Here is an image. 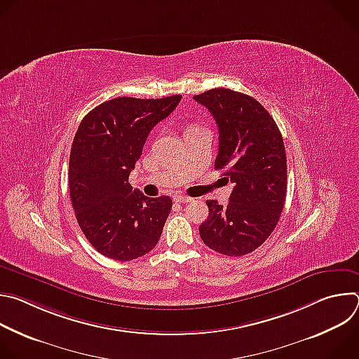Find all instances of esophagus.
Segmentation results:
<instances>
[{"label":"esophagus","instance_id":"esophagus-1","mask_svg":"<svg viewBox=\"0 0 359 359\" xmlns=\"http://www.w3.org/2000/svg\"><path fill=\"white\" fill-rule=\"evenodd\" d=\"M191 200H193V198L189 197V196H183V194L175 196V201H177V203H189V201H191Z\"/></svg>","mask_w":359,"mask_h":359}]
</instances>
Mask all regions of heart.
I'll list each match as a JSON object with an SVG mask.
<instances>
[{"label":"heart","mask_w":359,"mask_h":359,"mask_svg":"<svg viewBox=\"0 0 359 359\" xmlns=\"http://www.w3.org/2000/svg\"><path fill=\"white\" fill-rule=\"evenodd\" d=\"M193 128H194V126H191V128H189V129H193Z\"/></svg>","instance_id":"heart-1"}]
</instances>
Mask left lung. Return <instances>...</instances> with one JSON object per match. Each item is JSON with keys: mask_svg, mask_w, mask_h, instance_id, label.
<instances>
[{"mask_svg": "<svg viewBox=\"0 0 359 359\" xmlns=\"http://www.w3.org/2000/svg\"><path fill=\"white\" fill-rule=\"evenodd\" d=\"M219 128L216 169L234 184L227 206L208 200L209 217L198 227L212 250L240 257L259 248L276 229L287 194V156L271 115L254 97L226 88L193 96Z\"/></svg>", "mask_w": 359, "mask_h": 359, "instance_id": "obj_1", "label": "left lung"}]
</instances>
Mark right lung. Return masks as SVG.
<instances>
[{
    "instance_id": "right-lung-1",
    "label": "right lung",
    "mask_w": 359,
    "mask_h": 359,
    "mask_svg": "<svg viewBox=\"0 0 359 359\" xmlns=\"http://www.w3.org/2000/svg\"><path fill=\"white\" fill-rule=\"evenodd\" d=\"M182 95L121 96L93 108L79 123L69 156V194L81 230L96 251L118 262L142 257L158 244L172 198H150L129 183L143 144Z\"/></svg>"
}]
</instances>
